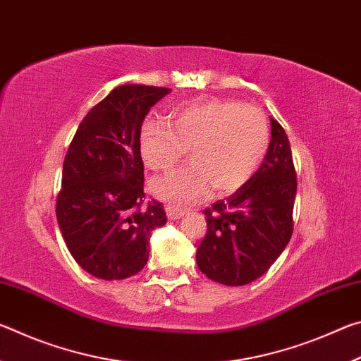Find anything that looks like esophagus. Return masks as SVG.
Masks as SVG:
<instances>
[{
    "mask_svg": "<svg viewBox=\"0 0 361 361\" xmlns=\"http://www.w3.org/2000/svg\"><path fill=\"white\" fill-rule=\"evenodd\" d=\"M166 212H167L169 219H180L181 216H185V210L176 209V207H173V205H167Z\"/></svg>",
    "mask_w": 361,
    "mask_h": 361,
    "instance_id": "obj_1",
    "label": "esophagus"
}]
</instances>
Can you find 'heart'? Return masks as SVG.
Segmentation results:
<instances>
[{"mask_svg": "<svg viewBox=\"0 0 361 361\" xmlns=\"http://www.w3.org/2000/svg\"><path fill=\"white\" fill-rule=\"evenodd\" d=\"M191 164L151 181L159 199L186 204L215 186L239 191L258 172L269 148L261 109L235 100L202 99L172 108L169 122L149 118L140 130V154L151 170H169L186 154Z\"/></svg>", "mask_w": 361, "mask_h": 361, "instance_id": "heart-1", "label": "heart"}]
</instances>
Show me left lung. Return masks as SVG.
Instances as JSON below:
<instances>
[{"label": "left lung", "mask_w": 361, "mask_h": 361, "mask_svg": "<svg viewBox=\"0 0 361 361\" xmlns=\"http://www.w3.org/2000/svg\"><path fill=\"white\" fill-rule=\"evenodd\" d=\"M296 172L288 137L271 118V143L245 186L207 209L197 267L218 283L242 286L267 272L293 234Z\"/></svg>", "instance_id": "1"}]
</instances>
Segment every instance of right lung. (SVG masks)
<instances>
[{
  "instance_id": "1",
  "label": "right lung",
  "mask_w": 361,
  "mask_h": 361,
  "mask_svg": "<svg viewBox=\"0 0 361 361\" xmlns=\"http://www.w3.org/2000/svg\"><path fill=\"white\" fill-rule=\"evenodd\" d=\"M170 89L126 84L85 114L66 151L57 221L66 248L90 276L122 280L148 262L151 231L167 223L157 200L145 204L140 130Z\"/></svg>"
}]
</instances>
